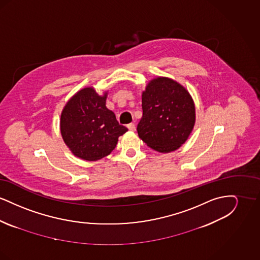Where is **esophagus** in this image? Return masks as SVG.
<instances>
[{"mask_svg": "<svg viewBox=\"0 0 260 260\" xmlns=\"http://www.w3.org/2000/svg\"><path fill=\"white\" fill-rule=\"evenodd\" d=\"M127 128L132 132H135L136 131V125H135V124H127Z\"/></svg>", "mask_w": 260, "mask_h": 260, "instance_id": "obj_1", "label": "esophagus"}]
</instances>
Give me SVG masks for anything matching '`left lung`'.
Masks as SVG:
<instances>
[{"label": "left lung", "mask_w": 260, "mask_h": 260, "mask_svg": "<svg viewBox=\"0 0 260 260\" xmlns=\"http://www.w3.org/2000/svg\"><path fill=\"white\" fill-rule=\"evenodd\" d=\"M138 136L150 148L169 153L185 143L196 121L195 104L185 87L170 78L151 80L142 92Z\"/></svg>", "instance_id": "obj_1"}]
</instances>
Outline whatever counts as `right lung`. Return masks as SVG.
<instances>
[{
  "label": "right lung",
  "mask_w": 260,
  "mask_h": 260,
  "mask_svg": "<svg viewBox=\"0 0 260 260\" xmlns=\"http://www.w3.org/2000/svg\"><path fill=\"white\" fill-rule=\"evenodd\" d=\"M107 91L99 95L93 87L79 90L62 110L60 132L68 148L76 157L98 161L115 149L119 136L127 128L116 120L106 107Z\"/></svg>",
  "instance_id": "1"
}]
</instances>
